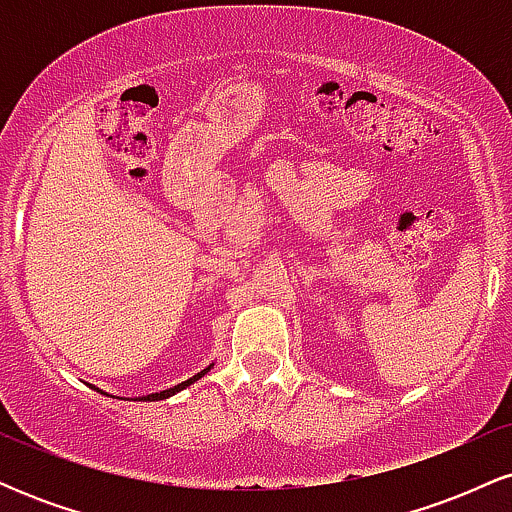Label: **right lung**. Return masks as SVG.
<instances>
[{
  "instance_id": "obj_1",
  "label": "right lung",
  "mask_w": 512,
  "mask_h": 512,
  "mask_svg": "<svg viewBox=\"0 0 512 512\" xmlns=\"http://www.w3.org/2000/svg\"><path fill=\"white\" fill-rule=\"evenodd\" d=\"M211 368V366H209ZM209 368H204L202 373H197V375H192L190 380H185V383H180V385H175V387H168V390H163V392H154V395H146V397H139V399H144V402H158V399H168V397H173L175 392H180V390H185V387H190L192 383H197L199 378H202V375H207L209 373ZM93 390H98V387H93ZM101 392V390H98ZM105 395V392H103Z\"/></svg>"
}]
</instances>
